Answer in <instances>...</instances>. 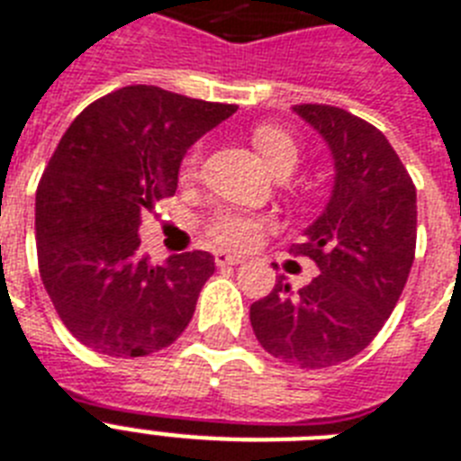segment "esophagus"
Here are the masks:
<instances>
[{
	"label": "esophagus",
	"instance_id": "1",
	"mask_svg": "<svg viewBox=\"0 0 461 461\" xmlns=\"http://www.w3.org/2000/svg\"><path fill=\"white\" fill-rule=\"evenodd\" d=\"M214 264L219 266V268H223V266H240V264H245V257H238V254L219 249V252H214Z\"/></svg>",
	"mask_w": 461,
	"mask_h": 461
}]
</instances>
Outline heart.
I'll list each match as a JSON object with an SVG mask.
<instances>
[{
  "mask_svg": "<svg viewBox=\"0 0 461 461\" xmlns=\"http://www.w3.org/2000/svg\"><path fill=\"white\" fill-rule=\"evenodd\" d=\"M252 143L257 153L264 158L266 165L271 167L276 174H290L302 159V148H299L294 136L277 124H258L252 131ZM200 162H203V146L195 143L181 158L178 176L184 181H190L200 169ZM268 226H271L268 216L252 214L245 209L223 207L214 212L207 221V235L214 240L216 245L242 252V249H252Z\"/></svg>",
  "mask_w": 461,
  "mask_h": 461,
  "instance_id": "1",
  "label": "heart"
}]
</instances>
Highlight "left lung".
Instances as JSON below:
<instances>
[{
	"label": "left lung",
	"mask_w": 461,
	"mask_h": 461,
	"mask_svg": "<svg viewBox=\"0 0 461 461\" xmlns=\"http://www.w3.org/2000/svg\"><path fill=\"white\" fill-rule=\"evenodd\" d=\"M294 113L321 131L337 169L327 209L290 249L313 258L321 276L299 292L280 276L249 322L271 356L322 370L370 346L401 299L417 247V190L370 122L322 103Z\"/></svg>",
	"instance_id": "1"
}]
</instances>
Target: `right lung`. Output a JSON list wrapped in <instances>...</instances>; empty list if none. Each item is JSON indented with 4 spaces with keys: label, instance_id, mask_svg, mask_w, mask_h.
Here are the masks:
<instances>
[{
    "label": "right lung",
    "instance_id": "1",
    "mask_svg": "<svg viewBox=\"0 0 461 461\" xmlns=\"http://www.w3.org/2000/svg\"><path fill=\"white\" fill-rule=\"evenodd\" d=\"M235 110L134 85L91 103L60 139L37 185V264L59 318L91 351L150 356L188 327L214 257L148 264L140 212L176 193L185 150Z\"/></svg>",
    "mask_w": 461,
    "mask_h": 461
}]
</instances>
